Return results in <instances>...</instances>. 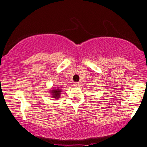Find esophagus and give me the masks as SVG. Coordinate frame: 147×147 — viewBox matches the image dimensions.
<instances>
[{
	"instance_id": "34e87169",
	"label": "esophagus",
	"mask_w": 147,
	"mask_h": 147,
	"mask_svg": "<svg viewBox=\"0 0 147 147\" xmlns=\"http://www.w3.org/2000/svg\"><path fill=\"white\" fill-rule=\"evenodd\" d=\"M80 82H75L74 84V85L75 86H80Z\"/></svg>"
}]
</instances>
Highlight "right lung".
Instances as JSON below:
<instances>
[{
    "mask_svg": "<svg viewBox=\"0 0 147 147\" xmlns=\"http://www.w3.org/2000/svg\"><path fill=\"white\" fill-rule=\"evenodd\" d=\"M50 93L52 94V97H53V98L55 99H59L60 95H61V90L60 89L59 87L57 88H53L52 90H50Z\"/></svg>",
    "mask_w": 147,
    "mask_h": 147,
    "instance_id": "1",
    "label": "right lung"
}]
</instances>
